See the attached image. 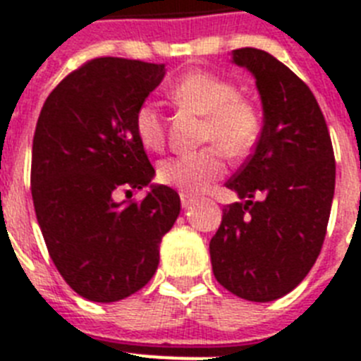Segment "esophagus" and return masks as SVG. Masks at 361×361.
Masks as SVG:
<instances>
[{
	"instance_id": "obj_1",
	"label": "esophagus",
	"mask_w": 361,
	"mask_h": 361,
	"mask_svg": "<svg viewBox=\"0 0 361 361\" xmlns=\"http://www.w3.org/2000/svg\"><path fill=\"white\" fill-rule=\"evenodd\" d=\"M181 205L183 207H189V205H192V202H195V196H190V195H185V192H181Z\"/></svg>"
}]
</instances>
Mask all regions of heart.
<instances>
[{
    "mask_svg": "<svg viewBox=\"0 0 361 361\" xmlns=\"http://www.w3.org/2000/svg\"><path fill=\"white\" fill-rule=\"evenodd\" d=\"M169 97L183 108L204 115L200 141L211 143L196 152L166 159L159 180L185 195L204 192L226 174V154L240 159L253 150L260 135V114L251 101L238 95L237 86L207 71H192L169 90ZM135 134L148 150L165 145V123L152 102L135 111Z\"/></svg>",
    "mask_w": 361,
    "mask_h": 361,
    "instance_id": "obj_1",
    "label": "heart"
}]
</instances>
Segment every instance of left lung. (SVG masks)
I'll use <instances>...</instances> for the list:
<instances>
[{
    "mask_svg": "<svg viewBox=\"0 0 361 361\" xmlns=\"http://www.w3.org/2000/svg\"><path fill=\"white\" fill-rule=\"evenodd\" d=\"M233 62L255 77L264 126L226 183L242 202L224 207L209 253L224 288L268 302L292 292L319 257L334 198V150L316 97L292 69L255 47L235 49Z\"/></svg>",
    "mask_w": 361,
    "mask_h": 361,
    "instance_id": "left-lung-1",
    "label": "left lung"
}]
</instances>
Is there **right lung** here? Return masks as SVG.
I'll return each instance as SVG.
<instances>
[{
    "mask_svg": "<svg viewBox=\"0 0 361 361\" xmlns=\"http://www.w3.org/2000/svg\"><path fill=\"white\" fill-rule=\"evenodd\" d=\"M163 75V63L93 59L54 87L36 123V220L63 281L90 301H121L143 288L180 214V196L166 185H152L139 202L115 200L132 198L156 174L134 119Z\"/></svg>",
    "mask_w": 361,
    "mask_h": 361,
    "instance_id": "add662e5",
    "label": "right lung"
}]
</instances>
